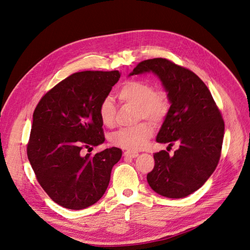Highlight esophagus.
Returning a JSON list of instances; mask_svg holds the SVG:
<instances>
[{
    "label": "esophagus",
    "instance_id": "esophagus-1",
    "mask_svg": "<svg viewBox=\"0 0 250 250\" xmlns=\"http://www.w3.org/2000/svg\"><path fill=\"white\" fill-rule=\"evenodd\" d=\"M139 155V153L138 152H132V151H125L124 152V156L125 157H130V158H135Z\"/></svg>",
    "mask_w": 250,
    "mask_h": 250
}]
</instances>
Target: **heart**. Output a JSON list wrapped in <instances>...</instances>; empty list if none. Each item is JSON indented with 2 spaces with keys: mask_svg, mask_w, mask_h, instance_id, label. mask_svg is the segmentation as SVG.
<instances>
[{
  "mask_svg": "<svg viewBox=\"0 0 250 250\" xmlns=\"http://www.w3.org/2000/svg\"><path fill=\"white\" fill-rule=\"evenodd\" d=\"M121 102L138 106V119H148L153 122L162 121L169 110L168 95L164 90H154L147 81L129 80L118 90ZM99 116L102 123L112 126L115 123L116 107L110 98H105L99 106ZM153 128L149 123H141L133 127L121 128L113 132L110 141L113 145L128 150H139L145 146L152 137Z\"/></svg>",
  "mask_w": 250,
  "mask_h": 250,
  "instance_id": "b5f03b06",
  "label": "heart"
}]
</instances>
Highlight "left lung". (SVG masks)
<instances>
[{
    "instance_id": "left-lung-1",
    "label": "left lung",
    "mask_w": 250,
    "mask_h": 250,
    "mask_svg": "<svg viewBox=\"0 0 250 250\" xmlns=\"http://www.w3.org/2000/svg\"><path fill=\"white\" fill-rule=\"evenodd\" d=\"M145 73H153L162 81L171 104L156 142L179 144L173 155L165 150L153 154L155 165L147 181L164 197L184 198L197 191L215 171L224 122L208 86L192 71L168 59L153 58L140 62L129 76Z\"/></svg>"
}]
</instances>
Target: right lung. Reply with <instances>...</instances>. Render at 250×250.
<instances>
[{
	"mask_svg": "<svg viewBox=\"0 0 250 250\" xmlns=\"http://www.w3.org/2000/svg\"><path fill=\"white\" fill-rule=\"evenodd\" d=\"M120 76L119 71L75 73L49 90L33 112L28 160L37 181L59 206L83 209L106 191L122 150L111 147L95 155L83 150L105 141L99 106Z\"/></svg>",
	"mask_w": 250,
	"mask_h": 250,
	"instance_id": "obj_1",
	"label": "right lung"
}]
</instances>
